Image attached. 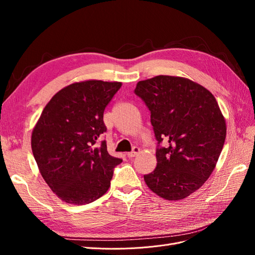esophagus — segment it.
Segmentation results:
<instances>
[{"label": "esophagus", "instance_id": "34e87169", "mask_svg": "<svg viewBox=\"0 0 255 255\" xmlns=\"http://www.w3.org/2000/svg\"><path fill=\"white\" fill-rule=\"evenodd\" d=\"M140 152V149L138 148V146H134L133 148V151L132 152H128V156L129 157V158H132V157H135L138 153Z\"/></svg>", "mask_w": 255, "mask_h": 255}]
</instances>
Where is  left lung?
Returning <instances> with one entry per match:
<instances>
[{"label":"left lung","mask_w":255,"mask_h":255,"mask_svg":"<svg viewBox=\"0 0 255 255\" xmlns=\"http://www.w3.org/2000/svg\"><path fill=\"white\" fill-rule=\"evenodd\" d=\"M135 94L151 112L158 143L157 165L143 175L154 194L182 200L207 181L227 136L226 119L211 91L181 76L157 75L138 82ZM165 140L166 147L159 143Z\"/></svg>","instance_id":"obj_1"}]
</instances>
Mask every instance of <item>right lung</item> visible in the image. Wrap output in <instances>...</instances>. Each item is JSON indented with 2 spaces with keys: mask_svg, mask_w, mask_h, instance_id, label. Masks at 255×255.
<instances>
[{
  "mask_svg": "<svg viewBox=\"0 0 255 255\" xmlns=\"http://www.w3.org/2000/svg\"><path fill=\"white\" fill-rule=\"evenodd\" d=\"M122 83L89 80L68 85L45 105L32 133V151L43 180L58 198L82 205L102 197L114 168L122 159L110 155L105 107Z\"/></svg>",
  "mask_w": 255,
  "mask_h": 255,
  "instance_id": "1",
  "label": "right lung"
}]
</instances>
